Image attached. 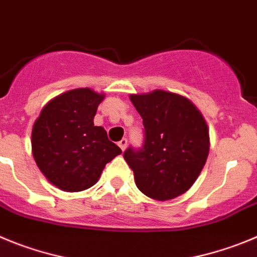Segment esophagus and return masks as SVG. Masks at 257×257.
<instances>
[{"instance_id": "esophagus-1", "label": "esophagus", "mask_w": 257, "mask_h": 257, "mask_svg": "<svg viewBox=\"0 0 257 257\" xmlns=\"http://www.w3.org/2000/svg\"><path fill=\"white\" fill-rule=\"evenodd\" d=\"M117 145H119V147L121 149V151H124V150L126 149V145H128V140H126V138H123Z\"/></svg>"}]
</instances>
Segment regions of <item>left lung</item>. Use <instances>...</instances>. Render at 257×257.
I'll return each mask as SVG.
<instances>
[{"mask_svg": "<svg viewBox=\"0 0 257 257\" xmlns=\"http://www.w3.org/2000/svg\"><path fill=\"white\" fill-rule=\"evenodd\" d=\"M143 119V145L129 146L124 159L136 184L157 201L178 197L195 183L209 155V131L196 106L180 94L154 91L132 94Z\"/></svg>", "mask_w": 257, "mask_h": 257, "instance_id": "1", "label": "left lung"}]
</instances>
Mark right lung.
Here are the masks:
<instances>
[{"label": "right lung", "mask_w": 257, "mask_h": 257, "mask_svg": "<svg viewBox=\"0 0 257 257\" xmlns=\"http://www.w3.org/2000/svg\"><path fill=\"white\" fill-rule=\"evenodd\" d=\"M89 88L60 94L41 111L32 131L37 165L51 183L66 192L88 189L121 150L93 117L103 100Z\"/></svg>", "instance_id": "right-lung-1"}]
</instances>
